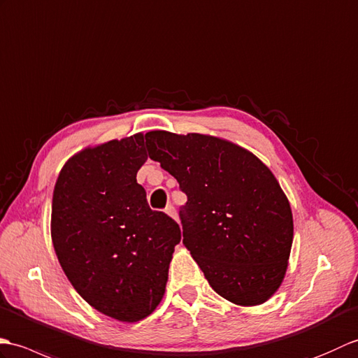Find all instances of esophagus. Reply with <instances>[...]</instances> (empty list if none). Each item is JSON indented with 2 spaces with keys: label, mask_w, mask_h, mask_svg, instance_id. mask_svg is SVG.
Here are the masks:
<instances>
[{
  "label": "esophagus",
  "mask_w": 358,
  "mask_h": 358,
  "mask_svg": "<svg viewBox=\"0 0 358 358\" xmlns=\"http://www.w3.org/2000/svg\"><path fill=\"white\" fill-rule=\"evenodd\" d=\"M165 213L169 214V216H170L171 219L178 220V213H176V208H174L173 205H169V206H166V208H165Z\"/></svg>",
  "instance_id": "obj_1"
}]
</instances>
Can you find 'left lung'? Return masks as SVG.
I'll return each mask as SVG.
<instances>
[{
  "label": "left lung",
  "instance_id": "left-lung-1",
  "mask_svg": "<svg viewBox=\"0 0 358 358\" xmlns=\"http://www.w3.org/2000/svg\"><path fill=\"white\" fill-rule=\"evenodd\" d=\"M145 145L188 197L182 242L210 287L236 305L265 303L283 282L294 236L288 197L271 170L210 134L155 130Z\"/></svg>",
  "mask_w": 358,
  "mask_h": 358
}]
</instances>
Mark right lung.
Segmentation results:
<instances>
[{"mask_svg":"<svg viewBox=\"0 0 358 358\" xmlns=\"http://www.w3.org/2000/svg\"><path fill=\"white\" fill-rule=\"evenodd\" d=\"M144 134L84 148L62 166L52 199V242L87 303L119 322L152 314L165 292L180 228L153 211L136 174Z\"/></svg>","mask_w":358,"mask_h":358,"instance_id":"obj_1","label":"right lung"}]
</instances>
